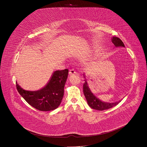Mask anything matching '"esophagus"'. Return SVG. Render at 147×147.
<instances>
[{
	"label": "esophagus",
	"instance_id": "obj_1",
	"mask_svg": "<svg viewBox=\"0 0 147 147\" xmlns=\"http://www.w3.org/2000/svg\"><path fill=\"white\" fill-rule=\"evenodd\" d=\"M76 71L74 70L73 69H70V70H69V74L70 75H72V74H76Z\"/></svg>",
	"mask_w": 147,
	"mask_h": 147
}]
</instances>
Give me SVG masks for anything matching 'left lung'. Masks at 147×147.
Here are the masks:
<instances>
[{"label": "left lung", "instance_id": "8db88e82", "mask_svg": "<svg viewBox=\"0 0 147 147\" xmlns=\"http://www.w3.org/2000/svg\"><path fill=\"white\" fill-rule=\"evenodd\" d=\"M112 42L116 47H125L123 42H122L119 37H113ZM83 92L85 97L86 99L88 104L91 108L95 110L102 111L109 109H111L115 106L116 105H117L121 101H119V102H115L112 103H109L101 101L92 93L90 88L88 86L86 80H85V83L83 84Z\"/></svg>", "mask_w": 147, "mask_h": 147}]
</instances>
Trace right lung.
I'll return each mask as SVG.
<instances>
[{"label":"right lung","mask_w":147,"mask_h":147,"mask_svg":"<svg viewBox=\"0 0 147 147\" xmlns=\"http://www.w3.org/2000/svg\"><path fill=\"white\" fill-rule=\"evenodd\" d=\"M68 75V69L56 70L47 84L37 91L25 90L17 82L16 86L19 93L28 104L40 111H51L57 109L61 103Z\"/></svg>","instance_id":"right-lung-1"}]
</instances>
